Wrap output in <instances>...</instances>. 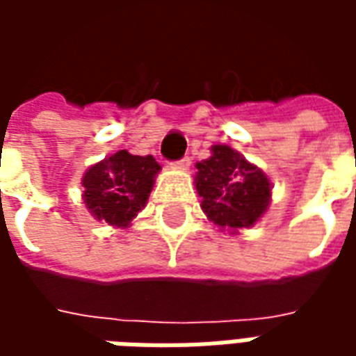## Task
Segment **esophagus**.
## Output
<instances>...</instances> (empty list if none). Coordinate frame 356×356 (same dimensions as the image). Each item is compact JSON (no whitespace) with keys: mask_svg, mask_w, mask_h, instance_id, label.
Segmentation results:
<instances>
[{"mask_svg":"<svg viewBox=\"0 0 356 356\" xmlns=\"http://www.w3.org/2000/svg\"><path fill=\"white\" fill-rule=\"evenodd\" d=\"M175 165H177V168H181V170H186V168L191 165V156H183L181 160H177V162H175Z\"/></svg>","mask_w":356,"mask_h":356,"instance_id":"1","label":"esophagus"}]
</instances>
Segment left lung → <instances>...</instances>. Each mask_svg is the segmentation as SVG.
Instances as JSON below:
<instances>
[{
  "label": "left lung",
  "instance_id": "8db88e82",
  "mask_svg": "<svg viewBox=\"0 0 356 356\" xmlns=\"http://www.w3.org/2000/svg\"><path fill=\"white\" fill-rule=\"evenodd\" d=\"M196 170L202 209L219 227H252L267 211L270 181L231 147H211V156L196 163Z\"/></svg>",
  "mask_w": 356,
  "mask_h": 356
}]
</instances>
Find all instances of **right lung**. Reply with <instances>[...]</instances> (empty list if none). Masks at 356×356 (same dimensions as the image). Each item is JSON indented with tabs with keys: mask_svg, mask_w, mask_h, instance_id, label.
<instances>
[{
	"mask_svg": "<svg viewBox=\"0 0 356 356\" xmlns=\"http://www.w3.org/2000/svg\"><path fill=\"white\" fill-rule=\"evenodd\" d=\"M154 156H133L127 150L95 163L83 175V200L99 221L127 227L145 208L158 171Z\"/></svg>",
	"mask_w": 356,
	"mask_h": 356,
	"instance_id": "right-lung-1",
	"label": "right lung"
}]
</instances>
